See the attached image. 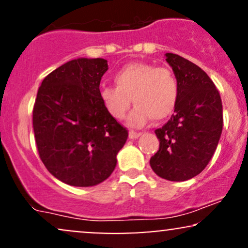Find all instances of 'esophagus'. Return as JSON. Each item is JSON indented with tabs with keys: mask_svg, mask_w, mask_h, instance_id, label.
Instances as JSON below:
<instances>
[{
	"mask_svg": "<svg viewBox=\"0 0 248 248\" xmlns=\"http://www.w3.org/2000/svg\"><path fill=\"white\" fill-rule=\"evenodd\" d=\"M141 135V133L134 132V130H129V139H138Z\"/></svg>",
	"mask_w": 248,
	"mask_h": 248,
	"instance_id": "1",
	"label": "esophagus"
}]
</instances>
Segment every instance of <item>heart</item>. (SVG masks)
I'll use <instances>...</instances> for the list:
<instances>
[{"label":"heart","instance_id":"b5f03b06","mask_svg":"<svg viewBox=\"0 0 248 248\" xmlns=\"http://www.w3.org/2000/svg\"><path fill=\"white\" fill-rule=\"evenodd\" d=\"M115 85L100 90L106 110L116 120L127 114L132 99L135 108L128 116L132 127H142L152 119L161 121L170 116L178 102L179 85L175 73L168 67L149 62H129L114 75Z\"/></svg>","mask_w":248,"mask_h":248}]
</instances>
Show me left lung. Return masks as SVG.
<instances>
[{"label":"left lung","instance_id":"1","mask_svg":"<svg viewBox=\"0 0 248 248\" xmlns=\"http://www.w3.org/2000/svg\"><path fill=\"white\" fill-rule=\"evenodd\" d=\"M178 80L175 113L155 130L160 140L150 158L154 172L168 181L190 179L205 169L223 130V105L210 77L201 67L175 53H166Z\"/></svg>","mask_w":248,"mask_h":248}]
</instances>
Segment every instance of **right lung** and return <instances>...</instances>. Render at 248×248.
Instances as JSON below:
<instances>
[{
    "label": "right lung",
    "instance_id": "add662e5",
    "mask_svg": "<svg viewBox=\"0 0 248 248\" xmlns=\"http://www.w3.org/2000/svg\"><path fill=\"white\" fill-rule=\"evenodd\" d=\"M106 59L78 58L47 75L38 88L32 124L39 157L51 175L73 186H93L115 169L128 130L100 98Z\"/></svg>",
    "mask_w": 248,
    "mask_h": 248
}]
</instances>
